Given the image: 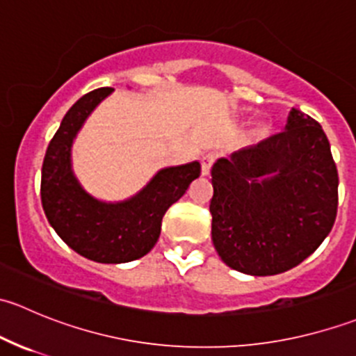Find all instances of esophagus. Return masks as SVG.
Listing matches in <instances>:
<instances>
[{
	"instance_id": "34e87169",
	"label": "esophagus",
	"mask_w": 356,
	"mask_h": 356,
	"mask_svg": "<svg viewBox=\"0 0 356 356\" xmlns=\"http://www.w3.org/2000/svg\"><path fill=\"white\" fill-rule=\"evenodd\" d=\"M215 160H217V155H215V153H204V155L201 156V174H210V168L211 165L215 163Z\"/></svg>"
}]
</instances>
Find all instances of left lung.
<instances>
[{
  "label": "left lung",
  "mask_w": 356,
  "mask_h": 356,
  "mask_svg": "<svg viewBox=\"0 0 356 356\" xmlns=\"http://www.w3.org/2000/svg\"><path fill=\"white\" fill-rule=\"evenodd\" d=\"M337 182L321 124L293 108L286 131L211 167V239L218 257L250 275L300 265L331 232Z\"/></svg>",
  "instance_id": "left-lung-1"
}]
</instances>
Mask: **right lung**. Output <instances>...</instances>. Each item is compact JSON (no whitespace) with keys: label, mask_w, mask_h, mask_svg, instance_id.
<instances>
[{"label":"right lung","mask_w":356,"mask_h":356,"mask_svg":"<svg viewBox=\"0 0 356 356\" xmlns=\"http://www.w3.org/2000/svg\"><path fill=\"white\" fill-rule=\"evenodd\" d=\"M111 91L95 89L67 111L42 161L41 201L49 224L72 250L99 264H125L152 251L165 211L200 177L201 167L193 161L163 168L124 203H102L89 196L72 174L70 146L86 117Z\"/></svg>","instance_id":"right-lung-1"}]
</instances>
